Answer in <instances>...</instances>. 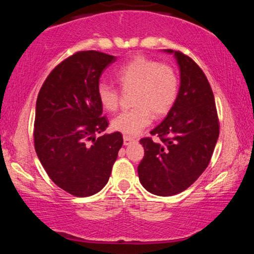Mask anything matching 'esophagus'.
I'll return each instance as SVG.
<instances>
[{"label": "esophagus", "mask_w": 254, "mask_h": 254, "mask_svg": "<svg viewBox=\"0 0 254 254\" xmlns=\"http://www.w3.org/2000/svg\"><path fill=\"white\" fill-rule=\"evenodd\" d=\"M134 141H136V137L130 136V135H124V144L125 145L130 144L131 142H134Z\"/></svg>", "instance_id": "esophagus-1"}]
</instances>
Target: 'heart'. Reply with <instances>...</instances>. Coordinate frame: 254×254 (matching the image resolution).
Wrapping results in <instances>:
<instances>
[{"label": "heart", "mask_w": 254, "mask_h": 254, "mask_svg": "<svg viewBox=\"0 0 254 254\" xmlns=\"http://www.w3.org/2000/svg\"><path fill=\"white\" fill-rule=\"evenodd\" d=\"M116 81L124 93H131L129 111L123 112L112 120V128L124 134L135 135L151 123L156 117L168 114L177 102L179 93V77L176 69L165 64L144 57H135L116 71ZM100 105L104 110H118L121 92L107 83L97 86Z\"/></svg>", "instance_id": "heart-1"}]
</instances>
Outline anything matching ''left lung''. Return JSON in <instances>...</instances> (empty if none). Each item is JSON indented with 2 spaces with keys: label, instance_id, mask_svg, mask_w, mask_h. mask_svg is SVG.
Segmentation results:
<instances>
[{
  "label": "left lung",
  "instance_id": "1",
  "mask_svg": "<svg viewBox=\"0 0 254 254\" xmlns=\"http://www.w3.org/2000/svg\"><path fill=\"white\" fill-rule=\"evenodd\" d=\"M180 67L178 98L168 117L143 137L138 178L148 192L171 196L192 185L209 164L220 134V121L209 82L196 62L172 50Z\"/></svg>",
  "mask_w": 254,
  "mask_h": 254
}]
</instances>
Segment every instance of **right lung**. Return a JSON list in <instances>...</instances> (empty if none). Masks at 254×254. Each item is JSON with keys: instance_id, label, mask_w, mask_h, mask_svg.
<instances>
[{"instance_id": "1", "label": "right lung", "mask_w": 254, "mask_h": 254, "mask_svg": "<svg viewBox=\"0 0 254 254\" xmlns=\"http://www.w3.org/2000/svg\"><path fill=\"white\" fill-rule=\"evenodd\" d=\"M116 60L98 51L76 52L50 72L38 93L34 149L52 182L74 196L93 195L106 185L124 143L119 131L97 137L109 126L97 86Z\"/></svg>"}]
</instances>
